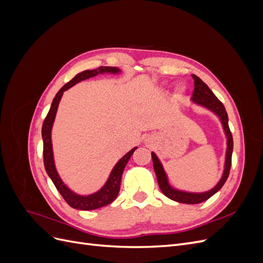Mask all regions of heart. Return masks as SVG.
I'll list each match as a JSON object with an SVG mask.
<instances>
[{
    "mask_svg": "<svg viewBox=\"0 0 263 263\" xmlns=\"http://www.w3.org/2000/svg\"><path fill=\"white\" fill-rule=\"evenodd\" d=\"M181 90V87H178V91H180Z\"/></svg>",
    "mask_w": 263,
    "mask_h": 263,
    "instance_id": "b5f03b06",
    "label": "heart"
}]
</instances>
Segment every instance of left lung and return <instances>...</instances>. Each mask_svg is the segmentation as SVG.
<instances>
[{
	"label": "left lung",
	"mask_w": 263,
	"mask_h": 263,
	"mask_svg": "<svg viewBox=\"0 0 263 263\" xmlns=\"http://www.w3.org/2000/svg\"><path fill=\"white\" fill-rule=\"evenodd\" d=\"M192 77L194 79V91L192 95V101L198 105H202L203 107L211 109L212 112H214L219 117L220 122L222 124V128H224L226 137H227V150H226L225 169H224V173H222L221 179L212 190L203 193L183 192V191L173 189L169 184L168 178H166V174L163 170V166L160 160H159L156 154L154 153L151 154V158H153V162H154V169L158 180V184H159V187H160V190L162 191V193L166 197H169L170 200H173L179 203H185V204H198L209 200L211 196H213L215 193L218 192V191L221 189V186L225 184V182L229 176L230 166H232V155H233V148H234L232 132H230L229 126H228V115L224 104H222V103L215 97V94L212 92V90L208 86V84H205L201 79L196 77L195 74H192Z\"/></svg>",
	"instance_id": "8db88e82"
}]
</instances>
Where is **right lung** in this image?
<instances>
[{
  "instance_id": "1",
  "label": "right lung",
  "mask_w": 263,
  "mask_h": 263,
  "mask_svg": "<svg viewBox=\"0 0 263 263\" xmlns=\"http://www.w3.org/2000/svg\"><path fill=\"white\" fill-rule=\"evenodd\" d=\"M119 69L115 67H100L95 70H85L82 71L79 74H77L72 80H70L67 84L63 85L59 92L55 94V97L51 103V106L48 114H47L44 124H43V128H42V136H43V141H44V164H45V169L47 174H48L51 181L53 182L54 186L57 187L59 191V193L61 196L65 198V201L71 206V208L77 209V210H81V211H92V210H97L100 208H103V206L108 205L109 203H112L115 198L118 195L119 192V187H121V180H122V174L124 172L125 166L128 162L130 157L133 156L134 151L137 149V147L133 148L129 153H127L121 160H119L116 165L113 168L112 172L109 174V178L106 181L100 191H98L97 193H93L91 195L87 196H82V195H78L74 192H72L69 187L66 186V184H63V182L61 181L59 174L55 170L54 166V161H53V154H52V144H51V128L54 122V117L55 113H57L59 102L61 100L62 94L68 89H70L71 86H73L78 82H81L83 80H86V79H90L92 77L98 76L99 73H118Z\"/></svg>"
}]
</instances>
